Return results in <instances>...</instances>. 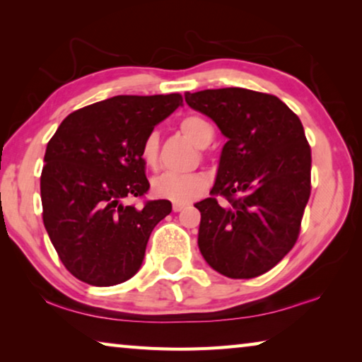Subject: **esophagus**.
I'll return each mask as SVG.
<instances>
[{"label":"esophagus","instance_id":"obj_1","mask_svg":"<svg viewBox=\"0 0 362 362\" xmlns=\"http://www.w3.org/2000/svg\"><path fill=\"white\" fill-rule=\"evenodd\" d=\"M183 209H185V204L174 203V206H173V211H174V212H180V211H183Z\"/></svg>","mask_w":362,"mask_h":362}]
</instances>
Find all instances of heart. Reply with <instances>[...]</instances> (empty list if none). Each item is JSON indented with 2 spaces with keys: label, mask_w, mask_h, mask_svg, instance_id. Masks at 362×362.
Returning <instances> with one entry per match:
<instances>
[{
  "label": "heart",
  "mask_w": 362,
  "mask_h": 362,
  "mask_svg": "<svg viewBox=\"0 0 362 362\" xmlns=\"http://www.w3.org/2000/svg\"><path fill=\"white\" fill-rule=\"evenodd\" d=\"M180 131L192 140L194 145L206 146L212 139V127L209 122L201 116H187L180 121ZM159 155V137L158 132L146 134L142 145H140V158L146 168H155ZM153 193L159 198L169 199L173 203H189L203 194L207 188L206 175L201 173H163L151 182Z\"/></svg>",
  "instance_id": "obj_1"
}]
</instances>
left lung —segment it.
Returning a JSON list of instances; mask_svg holds the SVG:
<instances>
[{
	"instance_id": "left-lung-1",
	"label": "left lung",
	"mask_w": 362,
	"mask_h": 362,
	"mask_svg": "<svg viewBox=\"0 0 362 362\" xmlns=\"http://www.w3.org/2000/svg\"><path fill=\"white\" fill-rule=\"evenodd\" d=\"M185 100L228 139L211 198L194 204L201 254L223 276H260L297 243L310 199L311 148L302 122L276 95L250 89H206ZM217 195L227 203L218 205Z\"/></svg>"
}]
</instances>
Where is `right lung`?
Listing matches in <instances>:
<instances>
[{"instance_id": "obj_1", "label": "right lung", "mask_w": 362, "mask_h": 362, "mask_svg": "<svg viewBox=\"0 0 362 362\" xmlns=\"http://www.w3.org/2000/svg\"><path fill=\"white\" fill-rule=\"evenodd\" d=\"M182 102L180 94L116 95L70 113L49 140L42 222L60 262L83 283L132 278L153 228L173 211L168 199H126L150 189L140 145Z\"/></svg>"}]
</instances>
